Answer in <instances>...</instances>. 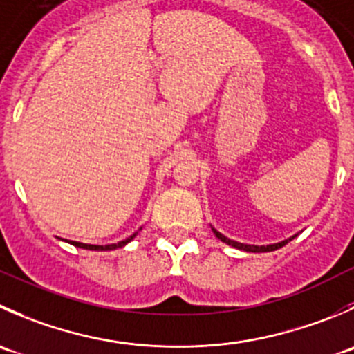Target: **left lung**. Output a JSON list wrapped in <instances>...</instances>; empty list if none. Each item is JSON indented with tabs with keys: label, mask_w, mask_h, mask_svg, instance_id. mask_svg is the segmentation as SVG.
<instances>
[{
	"label": "left lung",
	"mask_w": 354,
	"mask_h": 354,
	"mask_svg": "<svg viewBox=\"0 0 354 354\" xmlns=\"http://www.w3.org/2000/svg\"><path fill=\"white\" fill-rule=\"evenodd\" d=\"M212 232H214V235L218 236V239L221 240V242L228 243V245L235 247V249L245 250V252H272V250H277V249H280V247L286 245V243H289L290 240H292L294 236H296V235H294V236H290V239L282 240V242H279V243H270V245H247V243H240V242H235V240L226 239V236L223 235V233H219L218 230L212 228Z\"/></svg>",
	"instance_id": "8db88e82"
}]
</instances>
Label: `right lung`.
Here are the masks:
<instances>
[{"instance_id": "right-lung-1", "label": "right lung", "mask_w": 354, "mask_h": 354, "mask_svg": "<svg viewBox=\"0 0 354 354\" xmlns=\"http://www.w3.org/2000/svg\"><path fill=\"white\" fill-rule=\"evenodd\" d=\"M136 233H138V232H136ZM136 233H133V235L128 236V239H126V240H121V242H118V243H109V245H91V243L74 242V240H71V242H68V243H72V245L79 247V249H88V250H114V249H119V247H124L128 242H131V240L136 236Z\"/></svg>"}]
</instances>
